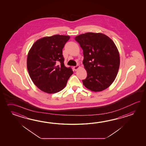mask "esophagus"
<instances>
[{
	"label": "esophagus",
	"instance_id": "1",
	"mask_svg": "<svg viewBox=\"0 0 146 146\" xmlns=\"http://www.w3.org/2000/svg\"><path fill=\"white\" fill-rule=\"evenodd\" d=\"M80 68V66L79 65H77L76 66H74V69L75 71H76V70H77L78 69Z\"/></svg>",
	"mask_w": 146,
	"mask_h": 146
}]
</instances>
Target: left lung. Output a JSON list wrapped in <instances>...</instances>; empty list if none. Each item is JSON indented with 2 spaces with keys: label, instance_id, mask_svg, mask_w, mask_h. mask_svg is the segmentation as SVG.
<instances>
[{
  "label": "left lung",
  "instance_id": "left-lung-1",
  "mask_svg": "<svg viewBox=\"0 0 146 146\" xmlns=\"http://www.w3.org/2000/svg\"><path fill=\"white\" fill-rule=\"evenodd\" d=\"M83 50L84 67L87 72L83 84L89 90L100 92L115 80L120 64L118 49L109 36L88 32L74 38Z\"/></svg>",
  "mask_w": 146,
  "mask_h": 146
}]
</instances>
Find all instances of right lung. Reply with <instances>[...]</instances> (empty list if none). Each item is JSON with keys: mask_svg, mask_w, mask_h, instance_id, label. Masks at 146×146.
I'll return each instance as SVG.
<instances>
[{"mask_svg": "<svg viewBox=\"0 0 146 146\" xmlns=\"http://www.w3.org/2000/svg\"><path fill=\"white\" fill-rule=\"evenodd\" d=\"M68 35H54L42 37L34 43L27 56V68L31 80L41 91L55 93L66 87L73 74L64 65L62 48Z\"/></svg>", "mask_w": 146, "mask_h": 146, "instance_id": "right-lung-1", "label": "right lung"}]
</instances>
